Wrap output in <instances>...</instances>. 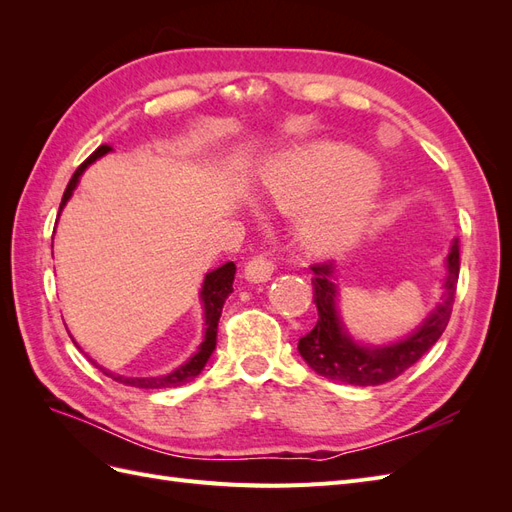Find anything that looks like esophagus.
I'll list each match as a JSON object with an SVG mask.
<instances>
[{
  "label": "esophagus",
  "mask_w": 512,
  "mask_h": 512,
  "mask_svg": "<svg viewBox=\"0 0 512 512\" xmlns=\"http://www.w3.org/2000/svg\"><path fill=\"white\" fill-rule=\"evenodd\" d=\"M273 271H275V262L267 254H258V256L247 260L245 280L247 282H254V284L267 282V280H271Z\"/></svg>",
  "instance_id": "obj_1"
}]
</instances>
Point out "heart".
<instances>
[{
    "label": "heart",
    "instance_id": "1",
    "mask_svg": "<svg viewBox=\"0 0 512 512\" xmlns=\"http://www.w3.org/2000/svg\"><path fill=\"white\" fill-rule=\"evenodd\" d=\"M265 190L277 209L305 213L301 235L316 250L352 241L376 205L374 166L344 147H316L275 160L265 173Z\"/></svg>",
    "mask_w": 512,
    "mask_h": 512
}]
</instances>
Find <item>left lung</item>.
Instances as JSON below:
<instances>
[{
	"instance_id": "left-lung-1",
	"label": "left lung",
	"mask_w": 512,
	"mask_h": 512,
	"mask_svg": "<svg viewBox=\"0 0 512 512\" xmlns=\"http://www.w3.org/2000/svg\"><path fill=\"white\" fill-rule=\"evenodd\" d=\"M459 262V239H455L446 258L448 275L444 284V301L433 309V314L408 339L384 348H363L346 335L335 307V262H314L312 286L318 307V322L312 331L299 339V352L305 363L324 378L354 386H376L395 380L421 359L444 333L455 303Z\"/></svg>"
}]
</instances>
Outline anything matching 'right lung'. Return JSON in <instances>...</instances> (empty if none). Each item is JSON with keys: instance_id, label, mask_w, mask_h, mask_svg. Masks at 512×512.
Segmentation results:
<instances>
[{"instance_id": "add662e5", "label": "right lung", "mask_w": 512, "mask_h": 512, "mask_svg": "<svg viewBox=\"0 0 512 512\" xmlns=\"http://www.w3.org/2000/svg\"><path fill=\"white\" fill-rule=\"evenodd\" d=\"M111 151V147L108 145H100L91 156L76 168V173L72 175V179L68 181V188L64 192V198H61V205H59V211L64 209V205L68 203V198L72 196L76 183H79V177L83 175V170L91 164L96 162L98 158H102L104 153ZM235 262H226V265H222L220 269H215L211 273H207L205 277V286H203V292H200V297H203V303H205V339L203 344H200L198 352L192 356V359L177 367L175 371H170L168 376H160V378H123V376H115L111 374V371H102L108 376L113 378L121 384L126 386H136V389H170V386H181L185 382L194 380L200 371H203L205 363L209 361L211 352L215 350V344H218V320L222 316V307H224V301L228 299V294L232 292V280H235Z\"/></svg>"}]
</instances>
